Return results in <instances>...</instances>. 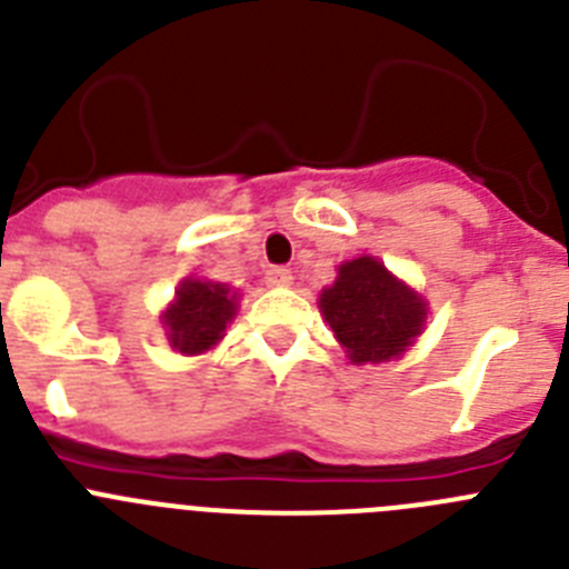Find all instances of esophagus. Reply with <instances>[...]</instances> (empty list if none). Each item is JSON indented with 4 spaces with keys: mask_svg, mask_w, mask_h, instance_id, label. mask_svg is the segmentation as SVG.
Masks as SVG:
<instances>
[{
    "mask_svg": "<svg viewBox=\"0 0 569 569\" xmlns=\"http://www.w3.org/2000/svg\"><path fill=\"white\" fill-rule=\"evenodd\" d=\"M264 281H268L270 288H288V284H293V273L284 268H270L264 273Z\"/></svg>",
    "mask_w": 569,
    "mask_h": 569,
    "instance_id": "1",
    "label": "esophagus"
}]
</instances>
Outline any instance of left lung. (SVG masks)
<instances>
[{"label": "left lung", "mask_w": 569, "mask_h": 569, "mask_svg": "<svg viewBox=\"0 0 569 569\" xmlns=\"http://www.w3.org/2000/svg\"><path fill=\"white\" fill-rule=\"evenodd\" d=\"M319 310L350 365H381L401 359L425 333L430 305L365 253L341 261L333 284L319 293Z\"/></svg>", "instance_id": "1"}]
</instances>
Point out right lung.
I'll list each match as a JSON object with an SVG mask.
<instances>
[{
  "label": "right lung",
  "mask_w": 569,
  "mask_h": 569,
  "mask_svg": "<svg viewBox=\"0 0 569 569\" xmlns=\"http://www.w3.org/2000/svg\"><path fill=\"white\" fill-rule=\"evenodd\" d=\"M236 313L239 290L222 281L184 276L159 321L176 353L202 356L224 339V330L233 325Z\"/></svg>",
  "instance_id": "add662e5"
}]
</instances>
